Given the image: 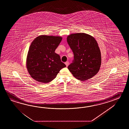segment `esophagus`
I'll list each match as a JSON object with an SVG mask.
<instances>
[{
    "instance_id": "obj_1",
    "label": "esophagus",
    "mask_w": 129,
    "mask_h": 129,
    "mask_svg": "<svg viewBox=\"0 0 129 129\" xmlns=\"http://www.w3.org/2000/svg\"><path fill=\"white\" fill-rule=\"evenodd\" d=\"M65 64H66V67H67V66H68L69 64V63L68 61H67V62H66V63H65Z\"/></svg>"
}]
</instances>
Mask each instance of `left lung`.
<instances>
[{
    "instance_id": "1",
    "label": "left lung",
    "mask_w": 129,
    "mask_h": 129,
    "mask_svg": "<svg viewBox=\"0 0 129 129\" xmlns=\"http://www.w3.org/2000/svg\"><path fill=\"white\" fill-rule=\"evenodd\" d=\"M67 41L74 54L68 66L75 78L81 81L90 79L99 71L102 58L98 45L93 37L85 33L72 34Z\"/></svg>"
}]
</instances>
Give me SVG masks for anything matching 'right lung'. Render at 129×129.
Masks as SVG:
<instances>
[{"label": "right lung", "mask_w": 129, "mask_h": 129, "mask_svg": "<svg viewBox=\"0 0 129 129\" xmlns=\"http://www.w3.org/2000/svg\"><path fill=\"white\" fill-rule=\"evenodd\" d=\"M60 36H41L32 42L27 53V68L31 77L39 82L48 83L66 64L55 51L62 41Z\"/></svg>", "instance_id": "right-lung-1"}]
</instances>
